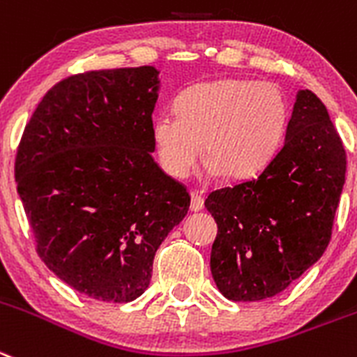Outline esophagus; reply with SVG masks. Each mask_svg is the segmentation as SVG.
Returning <instances> with one entry per match:
<instances>
[{
    "instance_id": "esophagus-1",
    "label": "esophagus",
    "mask_w": 357,
    "mask_h": 357,
    "mask_svg": "<svg viewBox=\"0 0 357 357\" xmlns=\"http://www.w3.org/2000/svg\"><path fill=\"white\" fill-rule=\"evenodd\" d=\"M204 208V199L199 192H192V202H190V209L192 211H201Z\"/></svg>"
}]
</instances>
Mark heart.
Segmentation results:
<instances>
[{
	"label": "heart",
	"mask_w": 357,
	"mask_h": 357,
	"mask_svg": "<svg viewBox=\"0 0 357 357\" xmlns=\"http://www.w3.org/2000/svg\"><path fill=\"white\" fill-rule=\"evenodd\" d=\"M176 112L153 119L160 165L172 178L194 171L204 153L208 174L234 179L257 174L273 158L287 126V102L273 82L218 79L183 91Z\"/></svg>",
	"instance_id": "b5f03b06"
}]
</instances>
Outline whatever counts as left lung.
I'll list each match as a JSON object with an SVG mask.
<instances>
[{
    "instance_id": "8db88e82",
    "label": "left lung",
    "mask_w": 357,
    "mask_h": 357,
    "mask_svg": "<svg viewBox=\"0 0 357 357\" xmlns=\"http://www.w3.org/2000/svg\"><path fill=\"white\" fill-rule=\"evenodd\" d=\"M347 155L324 103L296 96L285 142L255 178L211 192L218 225L211 248L216 287L232 301L273 298L321 259L345 183Z\"/></svg>"
}]
</instances>
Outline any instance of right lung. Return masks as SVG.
I'll use <instances>...</instances> for the list:
<instances>
[{
    "label": "right lung",
    "instance_id": "add662e5",
    "mask_svg": "<svg viewBox=\"0 0 357 357\" xmlns=\"http://www.w3.org/2000/svg\"><path fill=\"white\" fill-rule=\"evenodd\" d=\"M155 66L91 70L52 86L26 125L15 181L36 254L88 298L128 303L185 218L190 195L151 156Z\"/></svg>",
    "mask_w": 357,
    "mask_h": 357
}]
</instances>
